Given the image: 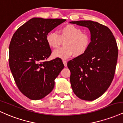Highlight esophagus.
Masks as SVG:
<instances>
[{
    "instance_id": "obj_1",
    "label": "esophagus",
    "mask_w": 123,
    "mask_h": 123,
    "mask_svg": "<svg viewBox=\"0 0 123 123\" xmlns=\"http://www.w3.org/2000/svg\"><path fill=\"white\" fill-rule=\"evenodd\" d=\"M62 62H63V64H64V66H67V61H65V60H63Z\"/></svg>"
}]
</instances>
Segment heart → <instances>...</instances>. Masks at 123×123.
I'll use <instances>...</instances> for the list:
<instances>
[{
  "mask_svg": "<svg viewBox=\"0 0 123 123\" xmlns=\"http://www.w3.org/2000/svg\"><path fill=\"white\" fill-rule=\"evenodd\" d=\"M66 40L63 44L65 47L54 50L52 56L55 58L68 59L73 55L79 57L84 54L91 43V37L88 33L82 32L78 26L72 24L66 25L59 31V35L54 32L49 33L46 41L53 49L58 47L62 41Z\"/></svg>",
  "mask_w": 123,
  "mask_h": 123,
  "instance_id": "heart-1",
  "label": "heart"
}]
</instances>
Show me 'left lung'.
I'll list each match as a JSON object with an SVG mask.
<instances>
[{
  "mask_svg": "<svg viewBox=\"0 0 123 123\" xmlns=\"http://www.w3.org/2000/svg\"><path fill=\"white\" fill-rule=\"evenodd\" d=\"M70 23L88 28L91 43L82 55L67 63L74 94L85 101H93L108 90L115 75L118 48L112 32L107 26L92 21Z\"/></svg>",
  "mask_w": 123,
  "mask_h": 123,
  "instance_id": "1",
  "label": "left lung"
}]
</instances>
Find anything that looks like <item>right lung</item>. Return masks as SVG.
<instances>
[{"instance_id": "obj_1", "label": "right lung", "mask_w": 123, "mask_h": 123, "mask_svg": "<svg viewBox=\"0 0 123 123\" xmlns=\"http://www.w3.org/2000/svg\"><path fill=\"white\" fill-rule=\"evenodd\" d=\"M65 21L33 18L12 36L9 46L10 68L19 91L31 99H40L50 94L55 79L64 68L61 58L46 61L51 54L46 36Z\"/></svg>"}]
</instances>
